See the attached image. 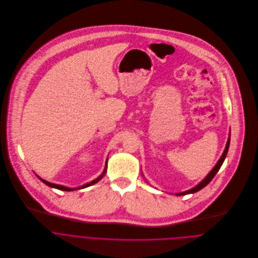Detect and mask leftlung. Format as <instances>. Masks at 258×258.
Masks as SVG:
<instances>
[{"instance_id":"left-lung-1","label":"left lung","mask_w":258,"mask_h":258,"mask_svg":"<svg viewBox=\"0 0 258 258\" xmlns=\"http://www.w3.org/2000/svg\"><path fill=\"white\" fill-rule=\"evenodd\" d=\"M229 145H230V138L228 139V142H227V145H226V149H225V151H224L222 157L220 158V160L218 161V163L216 164V166L214 167V169L211 171V172L208 174V176H207L200 184H198L196 187H194V188H191V189H189V190H187V191L179 192V194H176V195H177V196H185V195H188V194H195V192L201 190L202 188H204L206 185H208V184L211 182V180L215 177V175L217 174L219 169L221 168V166H222V164H223V162H224V160H225V158H226V156H227V153H228V150H229Z\"/></svg>"}]
</instances>
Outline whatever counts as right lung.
Returning <instances> with one entry per match:
<instances>
[{
    "label": "right lung",
    "instance_id": "obj_1",
    "mask_svg": "<svg viewBox=\"0 0 258 258\" xmlns=\"http://www.w3.org/2000/svg\"><path fill=\"white\" fill-rule=\"evenodd\" d=\"M106 168H107V162H106V165H105V169H104V171H103V173L98 177V178H96V179H94L93 181H91V182H89V183H86V184H84L83 186H81V187H79L78 189H81V188H85V187H88V186H90V185H93V184H95L96 182H98L102 177H103V175L105 174V172H106ZM43 183H45L46 185H48V186H50V187H53V188H57V189H60V190H66V191H72V190H75V189H77V188H70V187H66V186H62V185H58V184H53V183H50V182H48V181H45V180H43V179H41V178H39Z\"/></svg>",
    "mask_w": 258,
    "mask_h": 258
}]
</instances>
